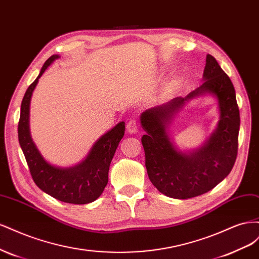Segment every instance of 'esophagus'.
<instances>
[{"mask_svg": "<svg viewBox=\"0 0 259 259\" xmlns=\"http://www.w3.org/2000/svg\"><path fill=\"white\" fill-rule=\"evenodd\" d=\"M126 131L128 134H136L138 132V126H137V123L136 120L134 119H131L127 124H126Z\"/></svg>", "mask_w": 259, "mask_h": 259, "instance_id": "1", "label": "esophagus"}]
</instances>
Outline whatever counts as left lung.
Here are the masks:
<instances>
[{
    "mask_svg": "<svg viewBox=\"0 0 259 259\" xmlns=\"http://www.w3.org/2000/svg\"><path fill=\"white\" fill-rule=\"evenodd\" d=\"M202 80V85L186 97H176L140 114L149 179L173 199H189L211 190L229 175L237 159L240 112L233 84L210 55H206ZM199 96L217 99L218 126L200 147L182 149L175 143L171 124L184 106Z\"/></svg>",
    "mask_w": 259,
    "mask_h": 259,
    "instance_id": "8db88e82",
    "label": "left lung"
}]
</instances>
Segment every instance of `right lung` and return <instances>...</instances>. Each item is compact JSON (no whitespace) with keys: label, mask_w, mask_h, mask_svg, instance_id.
Wrapping results in <instances>:
<instances>
[{"label":"right lung","mask_w":259,"mask_h":259,"mask_svg":"<svg viewBox=\"0 0 259 259\" xmlns=\"http://www.w3.org/2000/svg\"><path fill=\"white\" fill-rule=\"evenodd\" d=\"M59 58V55H53L45 61L40 73L23 96L18 123L19 145L31 176L42 191L61 202L88 204L100 197L108 184L109 167L124 136L125 123H117L113 128L100 136L90 149L88 155L72 166H58L46 160L31 136L30 103L38 79Z\"/></svg>","instance_id":"1"}]
</instances>
